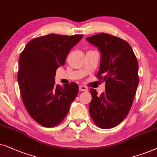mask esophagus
Wrapping results in <instances>:
<instances>
[{
	"mask_svg": "<svg viewBox=\"0 0 157 157\" xmlns=\"http://www.w3.org/2000/svg\"><path fill=\"white\" fill-rule=\"evenodd\" d=\"M79 89H80V91H87L88 90H87V87L86 86H84V85H80V87H79Z\"/></svg>",
	"mask_w": 157,
	"mask_h": 157,
	"instance_id": "obj_1",
	"label": "esophagus"
}]
</instances>
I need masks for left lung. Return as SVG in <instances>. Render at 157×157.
<instances>
[{
    "mask_svg": "<svg viewBox=\"0 0 157 157\" xmlns=\"http://www.w3.org/2000/svg\"><path fill=\"white\" fill-rule=\"evenodd\" d=\"M86 40L101 53L97 77L105 82V92L100 95L90 89V114L100 128H113L126 118L132 106L139 85V64L129 44L119 37L102 33Z\"/></svg>",
    "mask_w": 157,
    "mask_h": 157,
    "instance_id": "left-lung-1",
    "label": "left lung"
}]
</instances>
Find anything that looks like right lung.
Returning <instances> with one entry per match:
<instances>
[{
	"mask_svg": "<svg viewBox=\"0 0 157 157\" xmlns=\"http://www.w3.org/2000/svg\"><path fill=\"white\" fill-rule=\"evenodd\" d=\"M82 37L50 33L31 40L20 54L18 82L23 103L31 118L42 126L59 124L77 97L76 83L62 87L55 84L54 76Z\"/></svg>",
	"mask_w": 157,
	"mask_h": 157,
	"instance_id": "1",
	"label": "right lung"
}]
</instances>
